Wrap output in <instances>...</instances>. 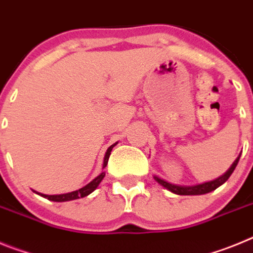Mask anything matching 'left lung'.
<instances>
[{"instance_id": "8db88e82", "label": "left lung", "mask_w": 253, "mask_h": 253, "mask_svg": "<svg viewBox=\"0 0 253 253\" xmlns=\"http://www.w3.org/2000/svg\"><path fill=\"white\" fill-rule=\"evenodd\" d=\"M240 157H241V154L236 158V161L232 163V166L228 169V171H225L222 176H219V177L215 178V180L208 181V182H203V184H199V185L182 186V185L171 184V182L163 180V178L158 177V176H153V178L157 181L161 186L167 189L169 191H171V193L176 194V195H203V194L210 193V191H213V190H215L216 187H219L220 185L224 184L225 181L229 178V176L233 173L234 169H236L237 166V163H238V161H240Z\"/></svg>"}]
</instances>
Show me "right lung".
<instances>
[{"instance_id": "add662e5", "label": "right lung", "mask_w": 253, "mask_h": 253, "mask_svg": "<svg viewBox=\"0 0 253 253\" xmlns=\"http://www.w3.org/2000/svg\"><path fill=\"white\" fill-rule=\"evenodd\" d=\"M116 144H118V142L114 143L113 146H110L109 148H107L106 153H105V157H104V163H102V169L106 167L107 161H109V157H110L111 151H113V148L116 146ZM104 177H105V171H102L101 173L97 176V177H95L92 181H91L90 184H87L86 186L76 190V191H72V193L59 194V195H46V194H40V193H38V191H34V193L38 194V195H40V196H43V198L48 199V200H50V202H57V203L69 202V200H76V199L84 198V196L90 195L92 191H95V190L97 189V186H99L100 182H101L102 178H104Z\"/></svg>"}]
</instances>
